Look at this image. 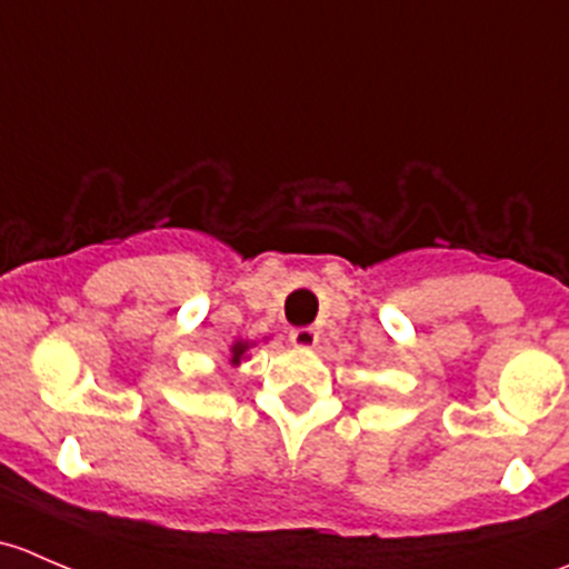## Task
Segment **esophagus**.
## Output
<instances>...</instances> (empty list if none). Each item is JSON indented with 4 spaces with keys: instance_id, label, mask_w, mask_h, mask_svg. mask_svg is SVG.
<instances>
[{
    "instance_id": "1",
    "label": "esophagus",
    "mask_w": 569,
    "mask_h": 569,
    "mask_svg": "<svg viewBox=\"0 0 569 569\" xmlns=\"http://www.w3.org/2000/svg\"><path fill=\"white\" fill-rule=\"evenodd\" d=\"M289 338H291V343H295V347L311 349V347H317L319 330H317V327H297V330H291Z\"/></svg>"
}]
</instances>
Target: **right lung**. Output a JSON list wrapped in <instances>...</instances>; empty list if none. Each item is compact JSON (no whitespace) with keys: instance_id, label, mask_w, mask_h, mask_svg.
Wrapping results in <instances>:
<instances>
[{"instance_id":"add662e5","label":"right lung","mask_w":569,"mask_h":569,"mask_svg":"<svg viewBox=\"0 0 569 569\" xmlns=\"http://www.w3.org/2000/svg\"><path fill=\"white\" fill-rule=\"evenodd\" d=\"M248 349H250L248 341H237V343H233V347H231V366L242 363V358H244V355H248Z\"/></svg>"}]
</instances>
